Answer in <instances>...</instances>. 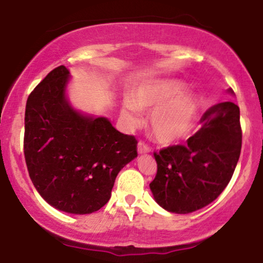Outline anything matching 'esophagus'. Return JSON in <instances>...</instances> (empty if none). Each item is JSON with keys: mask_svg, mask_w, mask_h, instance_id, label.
I'll list each match as a JSON object with an SVG mask.
<instances>
[{"mask_svg": "<svg viewBox=\"0 0 263 263\" xmlns=\"http://www.w3.org/2000/svg\"><path fill=\"white\" fill-rule=\"evenodd\" d=\"M137 152H138V155H146V153L149 152V147L147 146L144 142H138Z\"/></svg>", "mask_w": 263, "mask_h": 263, "instance_id": "esophagus-1", "label": "esophagus"}]
</instances>
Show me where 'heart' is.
<instances>
[{
    "instance_id": "b5f03b06",
    "label": "heart",
    "mask_w": 263,
    "mask_h": 263,
    "mask_svg": "<svg viewBox=\"0 0 263 263\" xmlns=\"http://www.w3.org/2000/svg\"><path fill=\"white\" fill-rule=\"evenodd\" d=\"M179 79H152L136 85L121 105V117L128 126L140 123V111H152L151 128L161 143H174L193 128L199 110V99L185 91Z\"/></svg>"
}]
</instances>
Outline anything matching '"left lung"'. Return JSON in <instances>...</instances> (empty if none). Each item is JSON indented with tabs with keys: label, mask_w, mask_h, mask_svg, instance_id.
<instances>
[{
	"label": "left lung",
	"mask_w": 263,
	"mask_h": 263,
	"mask_svg": "<svg viewBox=\"0 0 263 263\" xmlns=\"http://www.w3.org/2000/svg\"><path fill=\"white\" fill-rule=\"evenodd\" d=\"M231 95L234 91L228 90ZM201 127L185 146L155 153L157 174L149 189L156 203L176 214H189L213 203L230 182L240 158V108L231 101L205 111Z\"/></svg>",
	"instance_id": "left-lung-1"
}]
</instances>
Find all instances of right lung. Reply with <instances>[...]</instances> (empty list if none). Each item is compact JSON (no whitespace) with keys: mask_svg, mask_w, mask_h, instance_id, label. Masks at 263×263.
Wrapping results in <instances>:
<instances>
[{"mask_svg":"<svg viewBox=\"0 0 263 263\" xmlns=\"http://www.w3.org/2000/svg\"><path fill=\"white\" fill-rule=\"evenodd\" d=\"M70 78L60 65L28 96L25 158L33 185L50 206L84 215L110 200L119 172L137 157V141L107 117L77 110L68 98Z\"/></svg>","mask_w":263,"mask_h":263,"instance_id":"right-lung-1","label":"right lung"}]
</instances>
